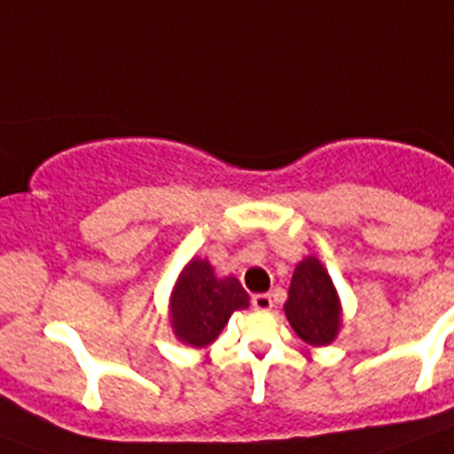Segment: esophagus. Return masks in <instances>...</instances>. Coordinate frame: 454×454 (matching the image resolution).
<instances>
[{
	"mask_svg": "<svg viewBox=\"0 0 454 454\" xmlns=\"http://www.w3.org/2000/svg\"><path fill=\"white\" fill-rule=\"evenodd\" d=\"M252 307H254L256 311H270V309L275 307V302H272V298L268 293H256L254 298H252Z\"/></svg>",
	"mask_w": 454,
	"mask_h": 454,
	"instance_id": "34e87169",
	"label": "esophagus"
}]
</instances>
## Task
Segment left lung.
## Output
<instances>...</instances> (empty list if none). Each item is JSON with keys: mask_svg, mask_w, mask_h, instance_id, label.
I'll return each mask as SVG.
<instances>
[{"mask_svg": "<svg viewBox=\"0 0 454 454\" xmlns=\"http://www.w3.org/2000/svg\"><path fill=\"white\" fill-rule=\"evenodd\" d=\"M284 314L293 332L311 348L334 343L343 327V307L327 268L316 256H304L295 266Z\"/></svg>", "mask_w": 454, "mask_h": 454, "instance_id": "8db88e82", "label": "left lung"}]
</instances>
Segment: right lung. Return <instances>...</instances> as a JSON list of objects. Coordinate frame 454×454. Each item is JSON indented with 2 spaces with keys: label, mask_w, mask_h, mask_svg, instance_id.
I'll use <instances>...</instances> for the list:
<instances>
[{
  "label": "right lung",
  "mask_w": 454,
  "mask_h": 454,
  "mask_svg": "<svg viewBox=\"0 0 454 454\" xmlns=\"http://www.w3.org/2000/svg\"><path fill=\"white\" fill-rule=\"evenodd\" d=\"M250 307V295L236 277H218L204 256H192L172 286L168 318L184 346H211L231 314Z\"/></svg>",
  "instance_id": "add662e5"
}]
</instances>
